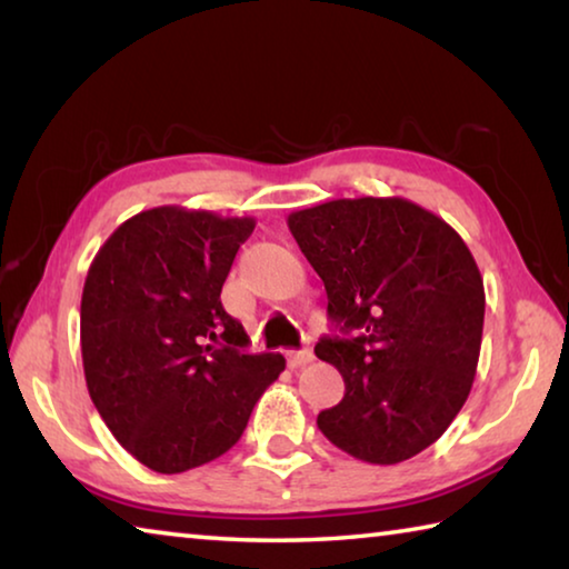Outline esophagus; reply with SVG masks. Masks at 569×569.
Instances as JSON below:
<instances>
[{
  "mask_svg": "<svg viewBox=\"0 0 569 569\" xmlns=\"http://www.w3.org/2000/svg\"><path fill=\"white\" fill-rule=\"evenodd\" d=\"M313 361V351L311 349H301V351H291L288 353V366L291 369H298V366H306Z\"/></svg>",
  "mask_w": 569,
  "mask_h": 569,
  "instance_id": "34e87169",
  "label": "esophagus"
}]
</instances>
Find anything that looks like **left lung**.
<instances>
[{
  "label": "left lung",
  "mask_w": 569,
  "mask_h": 569,
  "mask_svg": "<svg viewBox=\"0 0 569 569\" xmlns=\"http://www.w3.org/2000/svg\"><path fill=\"white\" fill-rule=\"evenodd\" d=\"M288 228L339 329L316 356L346 391L316 423L369 465L417 457L455 421L477 373L485 283L467 243L403 198L331 200L291 213Z\"/></svg>",
  "instance_id": "1"
}]
</instances>
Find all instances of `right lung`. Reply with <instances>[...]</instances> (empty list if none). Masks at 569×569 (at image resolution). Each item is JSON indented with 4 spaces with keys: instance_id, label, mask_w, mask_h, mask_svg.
<instances>
[{
    "instance_id": "add662e5",
    "label": "right lung",
    "mask_w": 569,
    "mask_h": 569,
    "mask_svg": "<svg viewBox=\"0 0 569 569\" xmlns=\"http://www.w3.org/2000/svg\"><path fill=\"white\" fill-rule=\"evenodd\" d=\"M253 218L162 206L132 216L84 278V381L102 421L160 475L208 465L243 435L256 401L286 369L248 353L220 291ZM227 343L213 347L210 340Z\"/></svg>"
}]
</instances>
